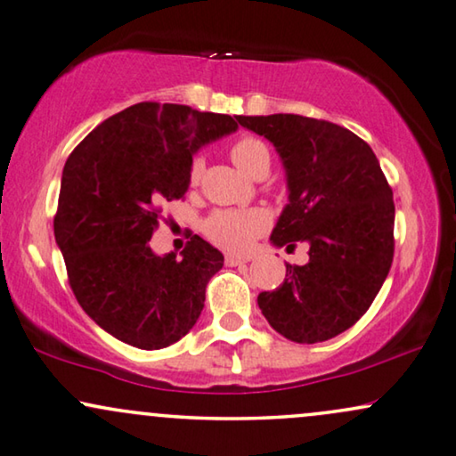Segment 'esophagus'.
I'll use <instances>...</instances> for the list:
<instances>
[{"instance_id":"34e87169","label":"esophagus","mask_w":456,"mask_h":456,"mask_svg":"<svg viewBox=\"0 0 456 456\" xmlns=\"http://www.w3.org/2000/svg\"><path fill=\"white\" fill-rule=\"evenodd\" d=\"M249 258H246V256H225V265L227 266H241V265H248Z\"/></svg>"}]
</instances>
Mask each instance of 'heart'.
Here are the masks:
<instances>
[{"label": "heart", "mask_w": 456, "mask_h": 456, "mask_svg": "<svg viewBox=\"0 0 456 456\" xmlns=\"http://www.w3.org/2000/svg\"><path fill=\"white\" fill-rule=\"evenodd\" d=\"M231 161L248 175H254L258 169L271 167V151L258 138H240L229 149ZM202 173V161L191 163L190 182L196 183ZM268 225V216L258 208L252 210H216L204 223L208 240L229 252H246L252 246L254 237L262 233Z\"/></svg>", "instance_id": "obj_1"}]
</instances>
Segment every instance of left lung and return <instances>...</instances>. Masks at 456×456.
Wrapping results in <instances>:
<instances>
[{"label":"left lung","instance_id":"8db88e82","mask_svg":"<svg viewBox=\"0 0 456 456\" xmlns=\"http://www.w3.org/2000/svg\"><path fill=\"white\" fill-rule=\"evenodd\" d=\"M273 142L283 163L289 202L273 246H310L304 266L258 295L268 324L295 343H322L368 312L393 265V190L368 142L347 127L293 113L237 115Z\"/></svg>","mask_w":456,"mask_h":456}]
</instances>
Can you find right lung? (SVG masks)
<instances>
[{"instance_id": "1", "label": "right lung", "mask_w": 456, "mask_h": 456, "mask_svg": "<svg viewBox=\"0 0 456 456\" xmlns=\"http://www.w3.org/2000/svg\"><path fill=\"white\" fill-rule=\"evenodd\" d=\"M237 130V115L138 102L111 115L68 157L53 221L72 291L121 343L163 349L188 335L223 268L200 235L179 254L152 252L163 202L190 188L191 157Z\"/></svg>"}]
</instances>
